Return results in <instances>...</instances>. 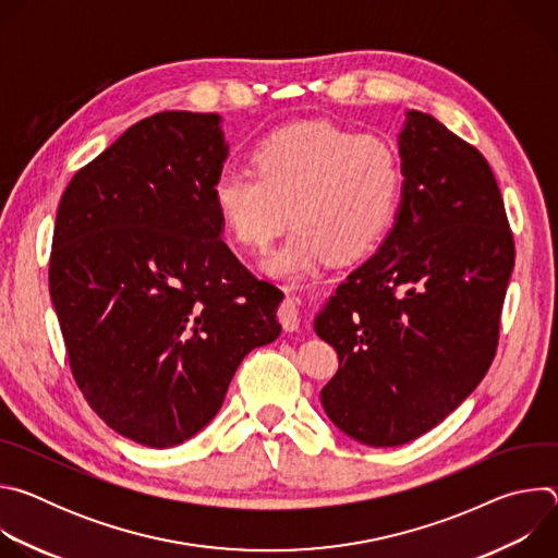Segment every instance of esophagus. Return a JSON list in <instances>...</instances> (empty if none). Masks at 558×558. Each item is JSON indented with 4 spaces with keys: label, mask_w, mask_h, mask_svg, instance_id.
Masks as SVG:
<instances>
[{
    "label": "esophagus",
    "mask_w": 558,
    "mask_h": 558,
    "mask_svg": "<svg viewBox=\"0 0 558 558\" xmlns=\"http://www.w3.org/2000/svg\"><path fill=\"white\" fill-rule=\"evenodd\" d=\"M278 320L284 331H295L300 325V313H298V300L287 298L278 308Z\"/></svg>",
    "instance_id": "esophagus-1"
}]
</instances>
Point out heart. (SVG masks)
<instances>
[{"mask_svg":"<svg viewBox=\"0 0 558 558\" xmlns=\"http://www.w3.org/2000/svg\"><path fill=\"white\" fill-rule=\"evenodd\" d=\"M252 172L222 170L214 207L233 241L265 250L287 225V241L265 258L271 276L298 278L327 258L364 256L390 225L402 192L395 147L327 121H304L263 138Z\"/></svg>","mask_w":558,"mask_h":558,"instance_id":"obj_1","label":"heart"}]
</instances>
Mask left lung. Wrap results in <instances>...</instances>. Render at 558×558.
<instances>
[{"label": "left lung", "instance_id": "1", "mask_svg": "<svg viewBox=\"0 0 558 558\" xmlns=\"http://www.w3.org/2000/svg\"><path fill=\"white\" fill-rule=\"evenodd\" d=\"M400 156L390 233L315 317L340 360L323 407L373 448L428 433L484 379L514 267L504 198L480 149L409 110Z\"/></svg>", "mask_w": 558, "mask_h": 558}]
</instances>
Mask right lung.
Wrapping results in <instances>:
<instances>
[{"label":"right lung","mask_w":558,"mask_h":558,"mask_svg":"<svg viewBox=\"0 0 558 558\" xmlns=\"http://www.w3.org/2000/svg\"><path fill=\"white\" fill-rule=\"evenodd\" d=\"M225 158L218 114L158 112L78 170L57 209L48 280L70 371L112 430L149 448L205 428L238 364L282 331L284 293L220 238Z\"/></svg>","instance_id":"right-lung-1"}]
</instances>
